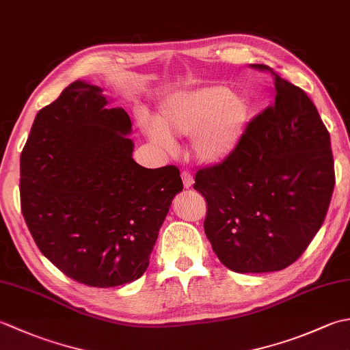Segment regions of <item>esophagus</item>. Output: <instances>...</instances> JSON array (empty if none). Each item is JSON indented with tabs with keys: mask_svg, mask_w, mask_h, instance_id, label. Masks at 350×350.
I'll list each match as a JSON object with an SVG mask.
<instances>
[{
	"mask_svg": "<svg viewBox=\"0 0 350 350\" xmlns=\"http://www.w3.org/2000/svg\"><path fill=\"white\" fill-rule=\"evenodd\" d=\"M182 180H183V187L189 189L192 188V185H194V179H192V174L188 173V171H183L182 173Z\"/></svg>",
	"mask_w": 350,
	"mask_h": 350,
	"instance_id": "obj_1",
	"label": "esophagus"
}]
</instances>
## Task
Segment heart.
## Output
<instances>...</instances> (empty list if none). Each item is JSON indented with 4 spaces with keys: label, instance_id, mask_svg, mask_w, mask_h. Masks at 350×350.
I'll return each instance as SVG.
<instances>
[{
    "label": "heart",
    "instance_id": "heart-1",
    "mask_svg": "<svg viewBox=\"0 0 350 350\" xmlns=\"http://www.w3.org/2000/svg\"><path fill=\"white\" fill-rule=\"evenodd\" d=\"M250 103L222 85H206L165 99L148 128V137L173 150L171 137H189V150L204 165H218L232 156L247 132Z\"/></svg>",
    "mask_w": 350,
    "mask_h": 350
}]
</instances>
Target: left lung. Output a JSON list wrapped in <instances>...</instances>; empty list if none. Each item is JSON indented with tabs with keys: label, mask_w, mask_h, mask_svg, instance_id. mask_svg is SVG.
<instances>
[{
	"label": "left lung",
	"mask_w": 350,
	"mask_h": 350,
	"mask_svg": "<svg viewBox=\"0 0 350 350\" xmlns=\"http://www.w3.org/2000/svg\"><path fill=\"white\" fill-rule=\"evenodd\" d=\"M273 99L252 120L237 150L198 170L194 189L207 203L204 233L219 262L239 273L281 271L322 227L334 191L329 132L299 87L269 66Z\"/></svg>",
	"instance_id": "1"
}]
</instances>
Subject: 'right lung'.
Masks as SVG:
<instances>
[{"mask_svg":"<svg viewBox=\"0 0 350 350\" xmlns=\"http://www.w3.org/2000/svg\"><path fill=\"white\" fill-rule=\"evenodd\" d=\"M103 90L75 81L37 113L21 154V207L42 254L92 287L138 280L183 189L173 165L132 158V123Z\"/></svg>","mask_w":350,"mask_h":350,"instance_id":"1","label":"right lung"}]
</instances>
